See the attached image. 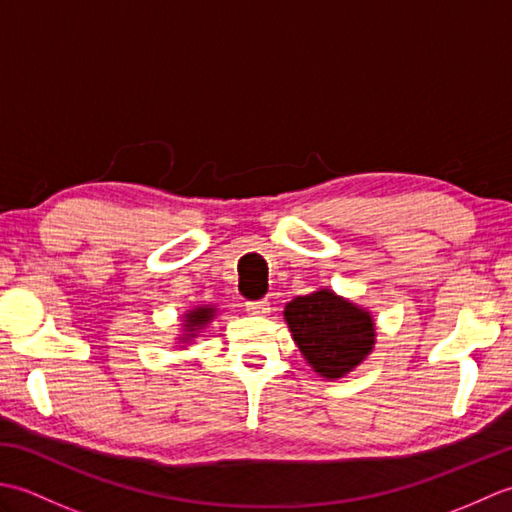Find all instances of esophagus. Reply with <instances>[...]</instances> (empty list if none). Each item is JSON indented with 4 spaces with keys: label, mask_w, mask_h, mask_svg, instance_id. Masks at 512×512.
Segmentation results:
<instances>
[{
    "label": "esophagus",
    "mask_w": 512,
    "mask_h": 512,
    "mask_svg": "<svg viewBox=\"0 0 512 512\" xmlns=\"http://www.w3.org/2000/svg\"><path fill=\"white\" fill-rule=\"evenodd\" d=\"M270 310V303L266 299L259 301H246V312L248 314H266Z\"/></svg>",
    "instance_id": "1"
}]
</instances>
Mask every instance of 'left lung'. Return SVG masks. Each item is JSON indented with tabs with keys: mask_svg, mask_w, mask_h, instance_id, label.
Segmentation results:
<instances>
[{
	"mask_svg": "<svg viewBox=\"0 0 512 512\" xmlns=\"http://www.w3.org/2000/svg\"><path fill=\"white\" fill-rule=\"evenodd\" d=\"M284 319L308 365L328 380L350 374L374 350L372 314L328 288L292 299Z\"/></svg>",
	"mask_w": 512,
	"mask_h": 512,
	"instance_id": "1",
	"label": "left lung"
}]
</instances>
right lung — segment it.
<instances>
[{"mask_svg":"<svg viewBox=\"0 0 512 512\" xmlns=\"http://www.w3.org/2000/svg\"><path fill=\"white\" fill-rule=\"evenodd\" d=\"M215 312H217V308H213V306H198V308H193V310H189L187 314H184V334L180 336V341L182 343H191V339H195V336H198V332L202 330V328H206V323L209 321H213V317H215Z\"/></svg>","mask_w":512,"mask_h":512,"instance_id":"1","label":"right lung"}]
</instances>
